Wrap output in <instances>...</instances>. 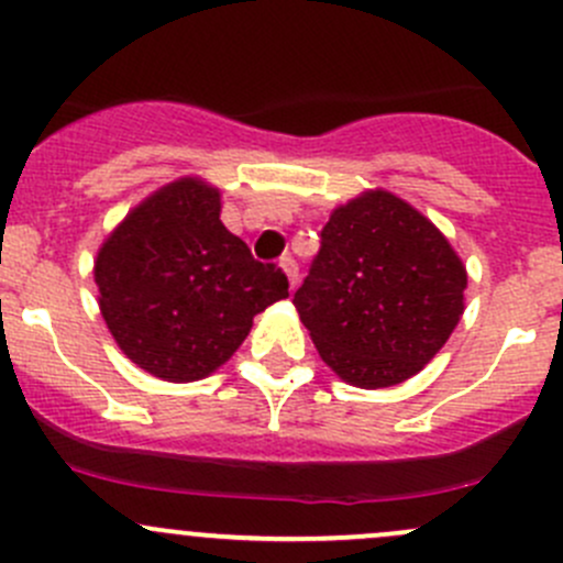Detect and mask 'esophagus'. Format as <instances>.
<instances>
[{
  "mask_svg": "<svg viewBox=\"0 0 563 563\" xmlns=\"http://www.w3.org/2000/svg\"><path fill=\"white\" fill-rule=\"evenodd\" d=\"M280 269L286 272V277H288V286L291 288H297V280H299V266H297V261L291 258V255H280Z\"/></svg>",
  "mask_w": 563,
  "mask_h": 563,
  "instance_id": "esophagus-1",
  "label": "esophagus"
}]
</instances>
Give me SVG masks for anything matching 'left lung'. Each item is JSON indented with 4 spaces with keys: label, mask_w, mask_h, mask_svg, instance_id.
<instances>
[{
    "label": "left lung",
    "mask_w": 563,
    "mask_h": 563,
    "mask_svg": "<svg viewBox=\"0 0 563 563\" xmlns=\"http://www.w3.org/2000/svg\"><path fill=\"white\" fill-rule=\"evenodd\" d=\"M465 266L411 203L367 190L329 214L294 294L321 360L362 389L417 376L463 316Z\"/></svg>",
    "instance_id": "left-lung-1"
}]
</instances>
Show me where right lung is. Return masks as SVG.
Listing matches in <instances>:
<instances>
[{"instance_id": "add662e5", "label": "right lung", "mask_w": 563, "mask_h": 563, "mask_svg": "<svg viewBox=\"0 0 563 563\" xmlns=\"http://www.w3.org/2000/svg\"><path fill=\"white\" fill-rule=\"evenodd\" d=\"M103 313L122 354L163 382L187 384L231 360L253 316L288 297L220 220V190L185 176L152 192L108 234L95 261Z\"/></svg>"}]
</instances>
